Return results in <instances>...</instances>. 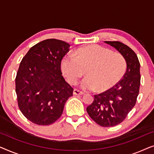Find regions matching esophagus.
<instances>
[{"label":"esophagus","instance_id":"obj_1","mask_svg":"<svg viewBox=\"0 0 154 154\" xmlns=\"http://www.w3.org/2000/svg\"><path fill=\"white\" fill-rule=\"evenodd\" d=\"M73 94H75V95H82V94H83V92L78 89H75L73 90Z\"/></svg>","mask_w":154,"mask_h":154}]
</instances>
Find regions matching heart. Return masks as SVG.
Returning <instances> with one entry per match:
<instances>
[{"label":"heart","mask_w":154,"mask_h":154,"mask_svg":"<svg viewBox=\"0 0 154 154\" xmlns=\"http://www.w3.org/2000/svg\"><path fill=\"white\" fill-rule=\"evenodd\" d=\"M61 67L73 85L78 83L86 69L88 76L82 81L81 88L104 92L121 81L127 69V62L121 53L102 45H91L79 48L75 55L64 56Z\"/></svg>","instance_id":"b5f03b06"}]
</instances>
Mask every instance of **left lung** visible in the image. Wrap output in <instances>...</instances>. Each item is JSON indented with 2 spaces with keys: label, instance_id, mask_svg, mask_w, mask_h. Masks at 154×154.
Masks as SVG:
<instances>
[{
  "label": "left lung",
  "instance_id": "1",
  "mask_svg": "<svg viewBox=\"0 0 154 154\" xmlns=\"http://www.w3.org/2000/svg\"><path fill=\"white\" fill-rule=\"evenodd\" d=\"M114 47L127 62V70L119 83L102 93L94 94L87 107L90 117L102 127L122 123L136 104L140 85V64L131 48L119 41H104Z\"/></svg>",
  "mask_w": 154,
  "mask_h": 154
}]
</instances>
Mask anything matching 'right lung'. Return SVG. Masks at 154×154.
<instances>
[{
  "mask_svg": "<svg viewBox=\"0 0 154 154\" xmlns=\"http://www.w3.org/2000/svg\"><path fill=\"white\" fill-rule=\"evenodd\" d=\"M69 47L60 40L47 39L31 47L21 61L15 79L18 106L36 125L54 123L73 96V88L61 71L62 60Z\"/></svg>",
  "mask_w": 154,
  "mask_h": 154,
  "instance_id": "right-lung-1",
  "label": "right lung"
}]
</instances>
